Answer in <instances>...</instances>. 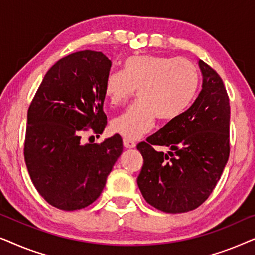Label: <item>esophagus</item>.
<instances>
[{
	"label": "esophagus",
	"mask_w": 255,
	"mask_h": 255,
	"mask_svg": "<svg viewBox=\"0 0 255 255\" xmlns=\"http://www.w3.org/2000/svg\"><path fill=\"white\" fill-rule=\"evenodd\" d=\"M123 145L125 148H134L135 147V142L132 140H128V139H124Z\"/></svg>",
	"instance_id": "obj_1"
}]
</instances>
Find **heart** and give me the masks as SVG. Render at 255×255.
<instances>
[{"label":"heart","instance_id":"obj_1","mask_svg":"<svg viewBox=\"0 0 255 255\" xmlns=\"http://www.w3.org/2000/svg\"><path fill=\"white\" fill-rule=\"evenodd\" d=\"M198 87L197 68L186 58L133 55L125 59L123 72H114L104 81V94L113 106L133 96L138 100L111 122V130L135 140L160 120H173L193 102Z\"/></svg>","mask_w":255,"mask_h":255}]
</instances>
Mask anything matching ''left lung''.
Segmentation results:
<instances>
[{
    "label": "left lung",
    "instance_id": "left-lung-1",
    "mask_svg": "<svg viewBox=\"0 0 255 255\" xmlns=\"http://www.w3.org/2000/svg\"><path fill=\"white\" fill-rule=\"evenodd\" d=\"M202 89L189 109L139 142L137 183L152 207L168 214L194 210L212 193L230 154V102L221 76L198 60ZM154 144L167 145V153Z\"/></svg>",
    "mask_w": 255,
    "mask_h": 255
}]
</instances>
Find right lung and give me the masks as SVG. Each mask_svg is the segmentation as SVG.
I'll list each match as a JSON object with an SVG mask.
<instances>
[{
	"mask_svg": "<svg viewBox=\"0 0 255 255\" xmlns=\"http://www.w3.org/2000/svg\"><path fill=\"white\" fill-rule=\"evenodd\" d=\"M111 61L102 52H75L45 74L27 111L24 158L31 181L47 203L65 211L96 201L123 152L115 134L101 144H82L90 127L101 134L104 81Z\"/></svg>",
	"mask_w": 255,
	"mask_h": 255,
	"instance_id": "obj_1",
	"label": "right lung"
}]
</instances>
